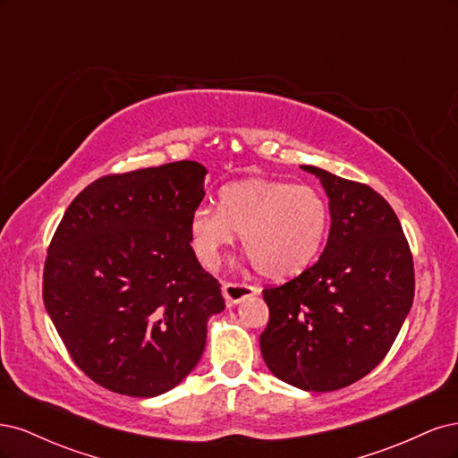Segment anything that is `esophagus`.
Instances as JSON below:
<instances>
[{"label":"esophagus","instance_id":"1","mask_svg":"<svg viewBox=\"0 0 458 458\" xmlns=\"http://www.w3.org/2000/svg\"><path fill=\"white\" fill-rule=\"evenodd\" d=\"M259 293V288L248 283H225L224 284V296L227 303H239L244 298H250Z\"/></svg>","mask_w":458,"mask_h":458}]
</instances>
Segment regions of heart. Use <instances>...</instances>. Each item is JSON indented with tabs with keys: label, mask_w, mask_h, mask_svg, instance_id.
Segmentation results:
<instances>
[{
	"label": "heart",
	"mask_w": 458,
	"mask_h": 458,
	"mask_svg": "<svg viewBox=\"0 0 458 458\" xmlns=\"http://www.w3.org/2000/svg\"><path fill=\"white\" fill-rule=\"evenodd\" d=\"M328 229V204L311 185L248 177L219 191V210L200 204L191 214L192 248L206 267H216L234 233L252 266L273 281L308 269L321 252Z\"/></svg>",
	"instance_id": "1"
}]
</instances>
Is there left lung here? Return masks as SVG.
<instances>
[{
	"label": "left lung",
	"instance_id": "1",
	"mask_svg": "<svg viewBox=\"0 0 458 458\" xmlns=\"http://www.w3.org/2000/svg\"><path fill=\"white\" fill-rule=\"evenodd\" d=\"M330 233L313 266L267 284L269 323L259 336L276 378L308 392H335L377 367L414 298V263L394 208L365 183L328 174Z\"/></svg>",
	"mask_w": 458,
	"mask_h": 458
}]
</instances>
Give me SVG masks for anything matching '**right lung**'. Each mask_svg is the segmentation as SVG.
<instances>
[{
  "mask_svg": "<svg viewBox=\"0 0 458 458\" xmlns=\"http://www.w3.org/2000/svg\"><path fill=\"white\" fill-rule=\"evenodd\" d=\"M206 168L182 160L95 179L47 248L44 303L78 369L106 390L155 397L195 369L219 283L191 246Z\"/></svg>",
  "mask_w": 458,
  "mask_h": 458,
  "instance_id": "right-lung-1",
  "label": "right lung"
}]
</instances>
